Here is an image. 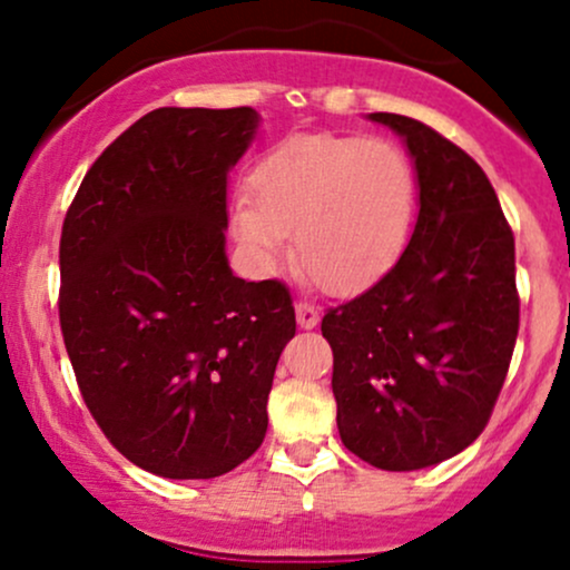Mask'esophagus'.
Masks as SVG:
<instances>
[{"label": "esophagus", "instance_id": "1", "mask_svg": "<svg viewBox=\"0 0 570 570\" xmlns=\"http://www.w3.org/2000/svg\"><path fill=\"white\" fill-rule=\"evenodd\" d=\"M294 313H297V324H299V330H313V326L318 324V311L316 307H313L311 303H297L294 305Z\"/></svg>", "mask_w": 570, "mask_h": 570}]
</instances>
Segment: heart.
Here are the masks:
<instances>
[{
    "label": "heart",
    "mask_w": 570,
    "mask_h": 570,
    "mask_svg": "<svg viewBox=\"0 0 570 570\" xmlns=\"http://www.w3.org/2000/svg\"><path fill=\"white\" fill-rule=\"evenodd\" d=\"M415 206V168L394 141L292 136L254 166L230 227L263 273L284 263L294 233L299 265L318 289L356 294L399 263Z\"/></svg>",
    "instance_id": "obj_1"
}]
</instances>
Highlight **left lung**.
Segmentation results:
<instances>
[{"mask_svg":"<svg viewBox=\"0 0 570 570\" xmlns=\"http://www.w3.org/2000/svg\"><path fill=\"white\" fill-rule=\"evenodd\" d=\"M407 147L417 222L372 289L330 307L340 440L385 472H412L469 448L512 362L520 297L514 235L485 171L404 115L372 112Z\"/></svg>","mask_w":570,"mask_h":570,"instance_id":"1","label":"left lung"}]
</instances>
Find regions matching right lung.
Masks as SVG:
<instances>
[{"label":"right lung","instance_id":"right-lung-1","mask_svg":"<svg viewBox=\"0 0 570 570\" xmlns=\"http://www.w3.org/2000/svg\"><path fill=\"white\" fill-rule=\"evenodd\" d=\"M252 107H163L101 153L61 233V332L90 415L168 480L233 472L265 440L267 394L294 337L289 289L233 276L227 174Z\"/></svg>","mask_w":570,"mask_h":570}]
</instances>
